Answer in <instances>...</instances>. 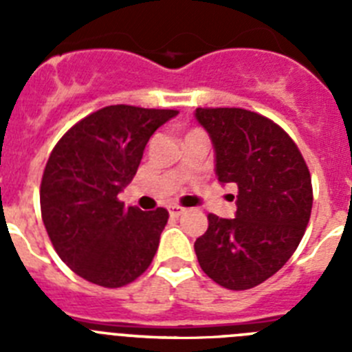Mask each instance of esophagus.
I'll use <instances>...</instances> for the list:
<instances>
[{
	"label": "esophagus",
	"mask_w": 352,
	"mask_h": 352,
	"mask_svg": "<svg viewBox=\"0 0 352 352\" xmlns=\"http://www.w3.org/2000/svg\"><path fill=\"white\" fill-rule=\"evenodd\" d=\"M185 208H182V206H176V204H174V206H169V213H170V217H176V219H178V217H182L183 213H185Z\"/></svg>",
	"instance_id": "1"
}]
</instances>
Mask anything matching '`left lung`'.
I'll return each instance as SVG.
<instances>
[{"mask_svg":"<svg viewBox=\"0 0 352 352\" xmlns=\"http://www.w3.org/2000/svg\"><path fill=\"white\" fill-rule=\"evenodd\" d=\"M195 120L211 139L219 182L238 186L236 217L208 214L195 256L222 287H256L287 263L303 238L314 201L309 167L294 141L261 114L199 107Z\"/></svg>","mask_w":352,"mask_h":352,"instance_id":"1","label":"left lung"}]
</instances>
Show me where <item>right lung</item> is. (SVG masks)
<instances>
[{
    "label": "right lung",
    "instance_id": "add662e5",
    "mask_svg": "<svg viewBox=\"0 0 352 352\" xmlns=\"http://www.w3.org/2000/svg\"><path fill=\"white\" fill-rule=\"evenodd\" d=\"M178 111L109 105L72 126L54 146L40 185L43 226L79 276L121 287L148 270L169 213L118 201L138 173L149 138Z\"/></svg>",
    "mask_w": 352,
    "mask_h": 352
}]
</instances>
